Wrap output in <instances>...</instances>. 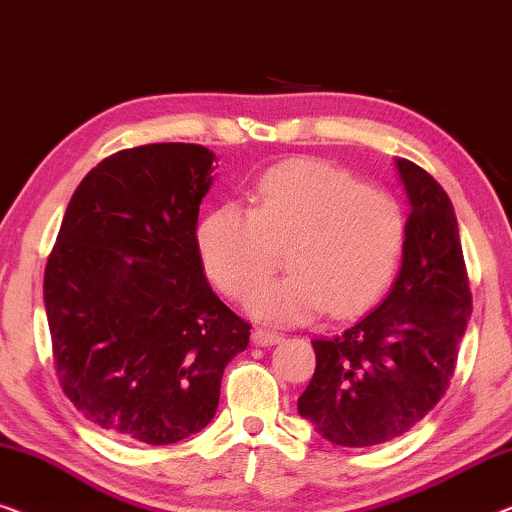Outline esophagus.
I'll use <instances>...</instances> for the list:
<instances>
[{"mask_svg": "<svg viewBox=\"0 0 512 512\" xmlns=\"http://www.w3.org/2000/svg\"><path fill=\"white\" fill-rule=\"evenodd\" d=\"M280 338H283V336H280L278 331H271V329H264V327H257L253 331V343L255 345H273V343H278Z\"/></svg>", "mask_w": 512, "mask_h": 512, "instance_id": "34e87169", "label": "esophagus"}]
</instances>
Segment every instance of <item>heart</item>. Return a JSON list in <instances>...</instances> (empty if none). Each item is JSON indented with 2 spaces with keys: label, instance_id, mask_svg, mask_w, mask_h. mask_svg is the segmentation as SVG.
<instances>
[{
  "label": "heart",
  "instance_id": "heart-1",
  "mask_svg": "<svg viewBox=\"0 0 512 512\" xmlns=\"http://www.w3.org/2000/svg\"><path fill=\"white\" fill-rule=\"evenodd\" d=\"M403 241L406 218L394 194L313 160L269 169L250 208L218 206L197 227L201 264L232 299L269 278L283 250L290 273L250 297V311L276 322L325 308L334 318L364 311L392 280Z\"/></svg>",
  "mask_w": 512,
  "mask_h": 512
}]
</instances>
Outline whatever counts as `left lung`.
Instances as JSON below:
<instances>
[{"mask_svg":"<svg viewBox=\"0 0 512 512\" xmlns=\"http://www.w3.org/2000/svg\"><path fill=\"white\" fill-rule=\"evenodd\" d=\"M397 167L410 199L397 283L364 318L313 338L299 397V415L343 448L392 441L445 397L473 308L450 197L410 160Z\"/></svg>","mask_w":512,"mask_h":512,"instance_id":"8db88e82","label":"left lung"}]
</instances>
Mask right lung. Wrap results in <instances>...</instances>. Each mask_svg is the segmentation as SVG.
<instances>
[{
    "label": "right lung",
    "instance_id": "right-lung-1",
    "mask_svg": "<svg viewBox=\"0 0 512 512\" xmlns=\"http://www.w3.org/2000/svg\"><path fill=\"white\" fill-rule=\"evenodd\" d=\"M215 153L118 150L83 178L43 273L53 362L81 415L125 441L169 445L213 420L250 325L204 276L197 218Z\"/></svg>",
    "mask_w": 512,
    "mask_h": 512
}]
</instances>
